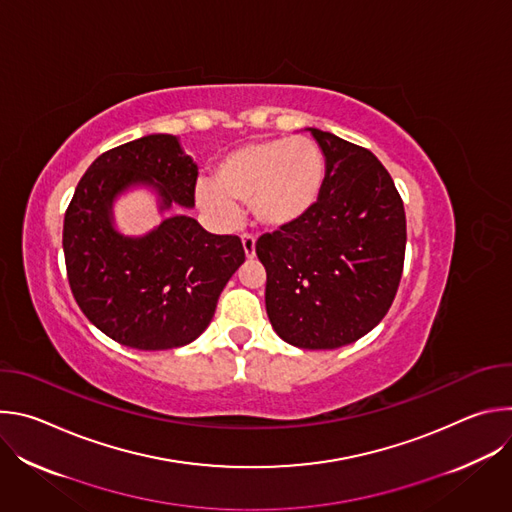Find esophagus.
<instances>
[{"instance_id":"34e87169","label":"esophagus","mask_w":512,"mask_h":512,"mask_svg":"<svg viewBox=\"0 0 512 512\" xmlns=\"http://www.w3.org/2000/svg\"><path fill=\"white\" fill-rule=\"evenodd\" d=\"M241 241H243L245 255H247L249 259H253V257H255V237L249 235V233H245V235H241Z\"/></svg>"}]
</instances>
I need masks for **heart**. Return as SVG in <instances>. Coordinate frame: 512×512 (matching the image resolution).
I'll use <instances>...</instances> for the list:
<instances>
[{
    "label": "heart",
    "mask_w": 512,
    "mask_h": 512,
    "mask_svg": "<svg viewBox=\"0 0 512 512\" xmlns=\"http://www.w3.org/2000/svg\"><path fill=\"white\" fill-rule=\"evenodd\" d=\"M326 182V158L308 137L253 141L229 152L214 168V184L196 188L198 204L221 221H233L237 204H249L267 229H289L316 208Z\"/></svg>",
    "instance_id": "obj_1"
}]
</instances>
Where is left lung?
<instances>
[{
  "label": "left lung",
  "mask_w": 512,
  "mask_h": 512,
  "mask_svg": "<svg viewBox=\"0 0 512 512\" xmlns=\"http://www.w3.org/2000/svg\"><path fill=\"white\" fill-rule=\"evenodd\" d=\"M326 182L302 223L265 233L255 251L267 271L265 308L287 344L332 350L371 332L389 312L405 261V208L373 152L310 129Z\"/></svg>",
  "instance_id": "8db88e82"
}]
</instances>
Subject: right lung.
I'll use <instances>...</instances> for the list:
<instances>
[{
  "instance_id": "obj_1",
  "label": "right lung",
  "mask_w": 512,
  "mask_h": 512,
  "mask_svg": "<svg viewBox=\"0 0 512 512\" xmlns=\"http://www.w3.org/2000/svg\"><path fill=\"white\" fill-rule=\"evenodd\" d=\"M198 168L174 135L156 133L101 154L81 178L62 229L66 275L83 314L137 350L190 344L210 324L227 281L245 261L237 235H212L176 214L143 237L113 229V198L154 186L162 210L194 206Z\"/></svg>"
}]
</instances>
